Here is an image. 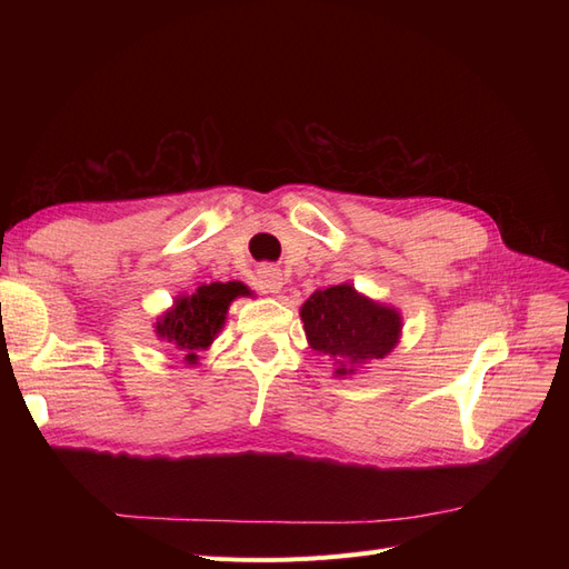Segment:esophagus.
I'll use <instances>...</instances> for the list:
<instances>
[{
  "label": "esophagus",
  "mask_w": 569,
  "mask_h": 569,
  "mask_svg": "<svg viewBox=\"0 0 569 569\" xmlns=\"http://www.w3.org/2000/svg\"><path fill=\"white\" fill-rule=\"evenodd\" d=\"M258 284H261V289H266V291H280L282 289V270L278 268V266H270V263H266V266H261L258 268Z\"/></svg>",
  "instance_id": "obj_1"
}]
</instances>
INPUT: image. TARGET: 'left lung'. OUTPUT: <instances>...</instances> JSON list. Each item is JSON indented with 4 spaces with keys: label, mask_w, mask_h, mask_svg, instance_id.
Segmentation results:
<instances>
[{
    "label": "left lung",
    "mask_w": 569,
    "mask_h": 569,
    "mask_svg": "<svg viewBox=\"0 0 569 569\" xmlns=\"http://www.w3.org/2000/svg\"><path fill=\"white\" fill-rule=\"evenodd\" d=\"M301 320L311 347L339 363L337 375L353 372L343 363L385 358L401 332L393 308L360 297L351 284L316 291L301 306Z\"/></svg>",
    "instance_id": "1"
}]
</instances>
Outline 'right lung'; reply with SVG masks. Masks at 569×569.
<instances>
[{"mask_svg":"<svg viewBox=\"0 0 569 569\" xmlns=\"http://www.w3.org/2000/svg\"><path fill=\"white\" fill-rule=\"evenodd\" d=\"M249 295L242 282H213L199 287L192 297L176 301V308L157 322L159 337L173 341L178 351L187 353L189 363L197 360V351L206 349L226 322L232 299Z\"/></svg>","mask_w":569,"mask_h":569,"instance_id":"1","label":"right lung"}]
</instances>
